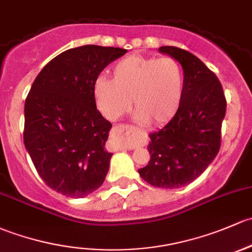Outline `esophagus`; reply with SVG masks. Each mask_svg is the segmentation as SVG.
<instances>
[{
  "label": "esophagus",
  "mask_w": 252,
  "mask_h": 252,
  "mask_svg": "<svg viewBox=\"0 0 252 252\" xmlns=\"http://www.w3.org/2000/svg\"><path fill=\"white\" fill-rule=\"evenodd\" d=\"M113 131L121 136H129V135H133L136 130H135L134 126H126V124H118V126H113Z\"/></svg>",
  "instance_id": "obj_1"
}]
</instances>
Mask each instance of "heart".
Wrapping results in <instances>:
<instances>
[{"instance_id":"1","label":"heart","mask_w":252,"mask_h":252,"mask_svg":"<svg viewBox=\"0 0 252 252\" xmlns=\"http://www.w3.org/2000/svg\"><path fill=\"white\" fill-rule=\"evenodd\" d=\"M93 93L97 108L110 121L126 115L133 101L140 123L163 126L181 107L185 73L175 58L133 54L113 66L112 79H95Z\"/></svg>"}]
</instances>
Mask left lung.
Wrapping results in <instances>:
<instances>
[{"label":"left lung","instance_id":"1","mask_svg":"<svg viewBox=\"0 0 252 252\" xmlns=\"http://www.w3.org/2000/svg\"><path fill=\"white\" fill-rule=\"evenodd\" d=\"M184 68L185 93L176 116L150 134L151 158L139 174L151 186L179 189L203 174L221 146L226 97L215 73L202 60L177 47H160Z\"/></svg>","mask_w":252,"mask_h":252}]
</instances>
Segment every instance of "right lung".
Returning a JSON list of instances; mask_svg holds the SVG:
<instances>
[{"label":"right lung","instance_id":"obj_1","mask_svg":"<svg viewBox=\"0 0 252 252\" xmlns=\"http://www.w3.org/2000/svg\"><path fill=\"white\" fill-rule=\"evenodd\" d=\"M126 53L94 44L65 50L42 68L26 97L24 144L41 179L66 197H86L105 181L112 124L96 108L93 86Z\"/></svg>","mask_w":252,"mask_h":252}]
</instances>
